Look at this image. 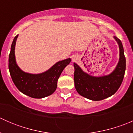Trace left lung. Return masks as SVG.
Wrapping results in <instances>:
<instances>
[{"instance_id": "8db88e82", "label": "left lung", "mask_w": 133, "mask_h": 133, "mask_svg": "<svg viewBox=\"0 0 133 133\" xmlns=\"http://www.w3.org/2000/svg\"><path fill=\"white\" fill-rule=\"evenodd\" d=\"M119 47V60L116 68L110 74L96 76L84 71L74 63V81L76 91L89 100L99 101L112 96L117 91L124 79L126 61L121 41L114 36Z\"/></svg>"}]
</instances>
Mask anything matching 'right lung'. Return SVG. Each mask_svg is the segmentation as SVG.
<instances>
[{
  "label": "right lung",
  "mask_w": 133,
  "mask_h": 133,
  "mask_svg": "<svg viewBox=\"0 0 133 133\" xmlns=\"http://www.w3.org/2000/svg\"><path fill=\"white\" fill-rule=\"evenodd\" d=\"M17 35L13 39L9 55V70L11 77L18 90L34 98H42L52 95L57 88V82L64 68L71 62L68 58L57 62L45 71L38 74L24 72L17 65L15 49Z\"/></svg>",
  "instance_id": "1"
}]
</instances>
